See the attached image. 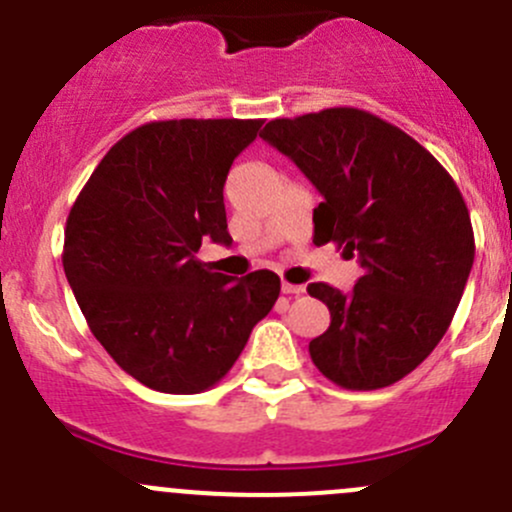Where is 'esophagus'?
Instances as JSON below:
<instances>
[{
    "label": "esophagus",
    "mask_w": 512,
    "mask_h": 512,
    "mask_svg": "<svg viewBox=\"0 0 512 512\" xmlns=\"http://www.w3.org/2000/svg\"><path fill=\"white\" fill-rule=\"evenodd\" d=\"M282 292H285V294H302L304 287L302 285H292V282H282Z\"/></svg>",
    "instance_id": "34e87169"
}]
</instances>
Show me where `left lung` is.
<instances>
[{
	"label": "left lung",
	"instance_id": "obj_1",
	"mask_svg": "<svg viewBox=\"0 0 512 512\" xmlns=\"http://www.w3.org/2000/svg\"><path fill=\"white\" fill-rule=\"evenodd\" d=\"M322 193L314 245L359 257L349 294L312 282L329 329L309 342L314 366L342 389L396 384L436 349L476 255L456 180L409 133L361 108L275 118L260 133Z\"/></svg>",
	"mask_w": 512,
	"mask_h": 512
}]
</instances>
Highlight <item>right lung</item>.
Here are the masks:
<instances>
[{"instance_id":"right-lung-1","label":"right lung","mask_w":512,"mask_h":512,"mask_svg":"<svg viewBox=\"0 0 512 512\" xmlns=\"http://www.w3.org/2000/svg\"><path fill=\"white\" fill-rule=\"evenodd\" d=\"M260 118H175L126 133L86 180L64 230L66 280L91 334L126 374L200 394L232 369L280 297L270 270L227 277L198 260L230 245L223 185Z\"/></svg>"}]
</instances>
